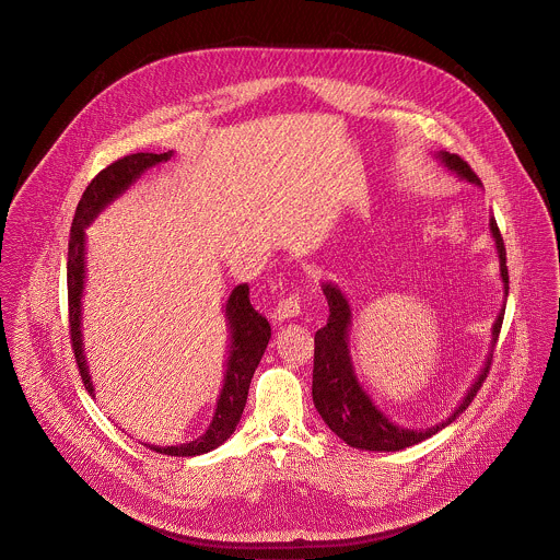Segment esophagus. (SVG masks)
<instances>
[{"label": "esophagus", "mask_w": 560, "mask_h": 560, "mask_svg": "<svg viewBox=\"0 0 560 560\" xmlns=\"http://www.w3.org/2000/svg\"><path fill=\"white\" fill-rule=\"evenodd\" d=\"M302 315V298L298 293L287 295L284 300L278 302V306L273 308V319L278 322H287V319H295Z\"/></svg>", "instance_id": "1"}]
</instances>
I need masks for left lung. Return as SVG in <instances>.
Wrapping results in <instances>:
<instances>
[{
    "instance_id": "obj_1",
    "label": "left lung",
    "mask_w": 560,
    "mask_h": 560,
    "mask_svg": "<svg viewBox=\"0 0 560 560\" xmlns=\"http://www.w3.org/2000/svg\"><path fill=\"white\" fill-rule=\"evenodd\" d=\"M441 161L467 178L469 183L480 185V178L476 172L463 161L458 154H447L441 152ZM491 232L498 245L500 254V267H502V280L504 289L509 291V269H506V247L504 238L500 234V228L495 219H491ZM324 295L330 306V317L328 324L315 332V363H313V401L315 408L319 410L322 419L330 425V430L341 436L348 445L361 447V450H372V452H397L410 445H417L432 434H436L441 428L450 425L476 397L480 390L482 382L487 380L491 363H493V352L487 359V365L482 373L478 375L476 384L463 399V404L456 408L454 415L447 417V421L428 428V430H408L393 425L375 406H373L370 395L363 390L359 384L352 363H350V352H348V328H350V306L343 293L332 287L324 284ZM509 295V293H506ZM504 313H500L495 326H493V346L498 343L500 330H502Z\"/></svg>"
}]
</instances>
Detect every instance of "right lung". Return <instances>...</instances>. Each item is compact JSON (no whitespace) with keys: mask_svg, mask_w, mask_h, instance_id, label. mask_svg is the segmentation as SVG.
<instances>
[{"mask_svg":"<svg viewBox=\"0 0 560 560\" xmlns=\"http://www.w3.org/2000/svg\"><path fill=\"white\" fill-rule=\"evenodd\" d=\"M172 152L167 154H152V152H139L124 156L115 163H110L106 170H102L86 190L80 197V203L73 214L71 223V234H69V254H67V295H69V335H71V348L75 354V363L80 370V377L91 395L93 384L91 375L86 370L84 361V350H82V332H80V298H82V287H84V228L95 219V214L113 201L119 192H124L130 187L145 170L167 161ZM228 319L232 328V348H230V361H228V372H225V382L217 401V410L212 417V423L208 430L185 445H172V447H154L161 454L167 456H197L214 450L221 445L236 428L245 401H247V390L252 375L256 372L269 337H271V326L269 322L254 311L249 302V289L247 284H238L228 300Z\"/></svg>","mask_w":560,"mask_h":560,"instance_id":"add662e5","label":"right lung"}]
</instances>
